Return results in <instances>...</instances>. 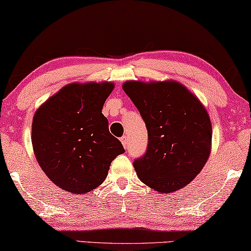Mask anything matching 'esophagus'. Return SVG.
Returning <instances> with one entry per match:
<instances>
[{"mask_svg": "<svg viewBox=\"0 0 251 251\" xmlns=\"http://www.w3.org/2000/svg\"><path fill=\"white\" fill-rule=\"evenodd\" d=\"M121 142H122L123 147H125V148L128 147V138H126V136H123L121 138Z\"/></svg>", "mask_w": 251, "mask_h": 251, "instance_id": "obj_1", "label": "esophagus"}]
</instances>
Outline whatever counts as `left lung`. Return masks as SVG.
I'll list each match as a JSON object with an SVG mask.
<instances>
[{"instance_id":"8db88e82","label":"left lung","mask_w":251,"mask_h":251,"mask_svg":"<svg viewBox=\"0 0 251 251\" xmlns=\"http://www.w3.org/2000/svg\"><path fill=\"white\" fill-rule=\"evenodd\" d=\"M123 90L148 131L147 150L133 161L138 177L164 194L186 186L210 156L212 126L206 110L177 82H126Z\"/></svg>"}]
</instances>
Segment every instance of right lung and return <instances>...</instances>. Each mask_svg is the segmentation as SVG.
I'll return each mask as SVG.
<instances>
[{
	"label": "right lung",
	"instance_id": "add662e5",
	"mask_svg": "<svg viewBox=\"0 0 251 251\" xmlns=\"http://www.w3.org/2000/svg\"><path fill=\"white\" fill-rule=\"evenodd\" d=\"M112 90V83L71 84L34 114V155L49 179L65 191L94 190L104 182L114 158L125 152L102 114Z\"/></svg>",
	"mask_w": 251,
	"mask_h": 251
}]
</instances>
